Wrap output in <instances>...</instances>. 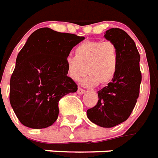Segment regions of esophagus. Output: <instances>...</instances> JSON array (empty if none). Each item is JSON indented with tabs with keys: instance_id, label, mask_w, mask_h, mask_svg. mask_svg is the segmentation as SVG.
I'll return each mask as SVG.
<instances>
[{
	"instance_id": "1",
	"label": "esophagus",
	"mask_w": 158,
	"mask_h": 158,
	"mask_svg": "<svg viewBox=\"0 0 158 158\" xmlns=\"http://www.w3.org/2000/svg\"><path fill=\"white\" fill-rule=\"evenodd\" d=\"M85 92H86V91H85L84 89L81 88V87H79V88H78V90H77V93L79 95L84 94V93H85Z\"/></svg>"
}]
</instances>
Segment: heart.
I'll list each match as a JSON object with an SVG mask.
<instances>
[{
    "instance_id": "heart-1",
    "label": "heart",
    "mask_w": 158,
    "mask_h": 158,
    "mask_svg": "<svg viewBox=\"0 0 158 158\" xmlns=\"http://www.w3.org/2000/svg\"><path fill=\"white\" fill-rule=\"evenodd\" d=\"M119 65V53L112 41H87L78 45L75 56L65 60L67 77L77 81L87 72L89 75L82 83L96 86L111 82L117 74Z\"/></svg>"
}]
</instances>
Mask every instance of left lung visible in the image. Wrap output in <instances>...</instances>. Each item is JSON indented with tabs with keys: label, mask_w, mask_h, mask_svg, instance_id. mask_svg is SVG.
<instances>
[{
	"label": "left lung",
	"mask_w": 158,
	"mask_h": 158,
	"mask_svg": "<svg viewBox=\"0 0 158 158\" xmlns=\"http://www.w3.org/2000/svg\"><path fill=\"white\" fill-rule=\"evenodd\" d=\"M104 37L117 46L118 69L111 82L97 92V104L86 111V116L96 125L112 127L130 117L139 96L142 73L139 52L127 33L119 28H111L105 32Z\"/></svg>",
	"instance_id": "1"
}]
</instances>
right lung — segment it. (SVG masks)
<instances>
[{
    "label": "right lung",
    "instance_id": "right-lung-1",
    "mask_svg": "<svg viewBox=\"0 0 158 158\" xmlns=\"http://www.w3.org/2000/svg\"><path fill=\"white\" fill-rule=\"evenodd\" d=\"M84 39L48 27L28 37L10 81V105L21 124L41 129L56 121L60 99L77 91V85L66 75L65 60Z\"/></svg>",
    "mask_w": 158,
    "mask_h": 158
}]
</instances>
